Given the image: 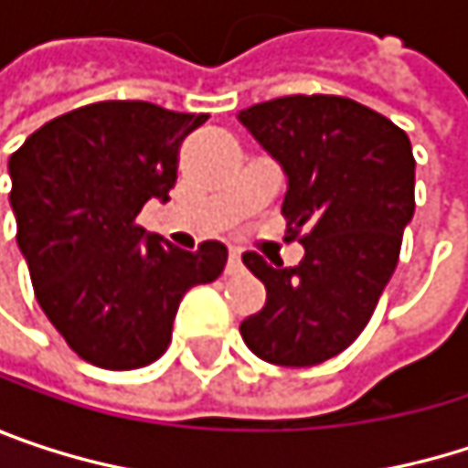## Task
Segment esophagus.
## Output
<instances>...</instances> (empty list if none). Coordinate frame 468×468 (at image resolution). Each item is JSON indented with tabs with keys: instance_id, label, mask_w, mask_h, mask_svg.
<instances>
[{
	"instance_id": "esophagus-1",
	"label": "esophagus",
	"mask_w": 468,
	"mask_h": 468,
	"mask_svg": "<svg viewBox=\"0 0 468 468\" xmlns=\"http://www.w3.org/2000/svg\"><path fill=\"white\" fill-rule=\"evenodd\" d=\"M240 268H243V260H240V251L238 249H230V254H228V265H225V271L235 276V273H240Z\"/></svg>"
}]
</instances>
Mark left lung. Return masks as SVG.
I'll return each mask as SVG.
<instances>
[{"label":"left lung","mask_w":468,"mask_h":468,"mask_svg":"<svg viewBox=\"0 0 468 468\" xmlns=\"http://www.w3.org/2000/svg\"><path fill=\"white\" fill-rule=\"evenodd\" d=\"M238 122L282 167V214L306 228L303 260L243 254L265 284V306L240 323L246 346L276 366H317L371 320L415 217V156L404 130L330 94L251 105Z\"/></svg>","instance_id":"1"}]
</instances>
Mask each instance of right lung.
Returning <instances> with one entry per match:
<instances>
[{
	"instance_id": "obj_1",
	"label": "right lung",
	"mask_w": 468,
	"mask_h": 468,
	"mask_svg": "<svg viewBox=\"0 0 468 468\" xmlns=\"http://www.w3.org/2000/svg\"><path fill=\"white\" fill-rule=\"evenodd\" d=\"M206 119L151 102H94L43 124L7 162L37 303L91 366L154 363L184 292L225 271V243L186 251L135 225L148 200H170L178 145Z\"/></svg>"
}]
</instances>
